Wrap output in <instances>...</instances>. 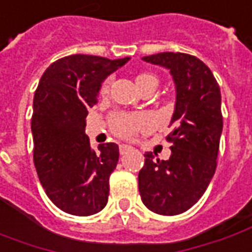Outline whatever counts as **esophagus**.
<instances>
[{
  "mask_svg": "<svg viewBox=\"0 0 252 252\" xmlns=\"http://www.w3.org/2000/svg\"><path fill=\"white\" fill-rule=\"evenodd\" d=\"M131 150H132V148L128 146V145H120V153H121V155H126V153L131 152Z\"/></svg>",
  "mask_w": 252,
  "mask_h": 252,
  "instance_id": "1",
  "label": "esophagus"
}]
</instances>
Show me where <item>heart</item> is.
Segmentation results:
<instances>
[{
    "mask_svg": "<svg viewBox=\"0 0 252 252\" xmlns=\"http://www.w3.org/2000/svg\"><path fill=\"white\" fill-rule=\"evenodd\" d=\"M135 84L139 88L140 92L145 91H153L158 87L160 78L152 71H139L135 76ZM109 92V81H103L99 88V95L106 96ZM146 126V120L139 114H126L121 113L114 116L112 120V129L120 138H132L135 132L140 129L142 126Z\"/></svg>",
    "mask_w": 252,
    "mask_h": 252,
    "instance_id": "1",
    "label": "heart"
}]
</instances>
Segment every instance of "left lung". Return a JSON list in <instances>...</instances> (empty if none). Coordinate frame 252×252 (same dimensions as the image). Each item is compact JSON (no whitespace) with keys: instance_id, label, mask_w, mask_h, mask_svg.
<instances>
[{"instance_id":"1","label":"left lung","mask_w":252,"mask_h":252,"mask_svg":"<svg viewBox=\"0 0 252 252\" xmlns=\"http://www.w3.org/2000/svg\"><path fill=\"white\" fill-rule=\"evenodd\" d=\"M143 61L167 67L174 77L176 103L167 136L169 160L145 155L138 175L143 204L160 215L188 211L204 194L217 168L222 133L220 90L212 71L198 58L182 52H161Z\"/></svg>"}]
</instances>
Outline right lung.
Masks as SVG:
<instances>
[{
  "label": "right lung",
  "instance_id": "right-lung-1",
  "mask_svg": "<svg viewBox=\"0 0 252 252\" xmlns=\"http://www.w3.org/2000/svg\"><path fill=\"white\" fill-rule=\"evenodd\" d=\"M128 61L70 55L41 77L32 100V158L47 196L62 211L90 217L107 204L119 146L104 143L91 150L85 119L104 78Z\"/></svg>",
  "mask_w": 252,
  "mask_h": 252
}]
</instances>
